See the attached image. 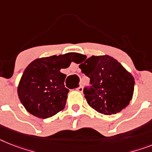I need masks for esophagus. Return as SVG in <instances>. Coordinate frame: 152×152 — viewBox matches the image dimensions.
Segmentation results:
<instances>
[{
	"label": "esophagus",
	"instance_id": "obj_1",
	"mask_svg": "<svg viewBox=\"0 0 152 152\" xmlns=\"http://www.w3.org/2000/svg\"><path fill=\"white\" fill-rule=\"evenodd\" d=\"M77 91H78L79 92H82V91H83V87H82L81 85H80V86L77 88Z\"/></svg>",
	"mask_w": 152,
	"mask_h": 152
}]
</instances>
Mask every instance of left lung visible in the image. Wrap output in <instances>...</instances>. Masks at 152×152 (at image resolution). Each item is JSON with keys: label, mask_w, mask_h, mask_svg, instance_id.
<instances>
[{"label": "left lung", "mask_w": 152, "mask_h": 152, "mask_svg": "<svg viewBox=\"0 0 152 152\" xmlns=\"http://www.w3.org/2000/svg\"><path fill=\"white\" fill-rule=\"evenodd\" d=\"M83 58L79 67L91 85L89 90L84 88L88 104L104 115L116 114L128 106L134 90L133 75L109 55Z\"/></svg>", "instance_id": "8db88e82"}]
</instances>
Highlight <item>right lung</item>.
<instances>
[{"mask_svg":"<svg viewBox=\"0 0 152 152\" xmlns=\"http://www.w3.org/2000/svg\"><path fill=\"white\" fill-rule=\"evenodd\" d=\"M73 53L37 58L24 71L18 85L20 102L29 113L46 119L62 111L69 90L64 86L66 75L61 69L70 66Z\"/></svg>","mask_w":152,"mask_h":152,"instance_id":"obj_1","label":"right lung"}]
</instances>
